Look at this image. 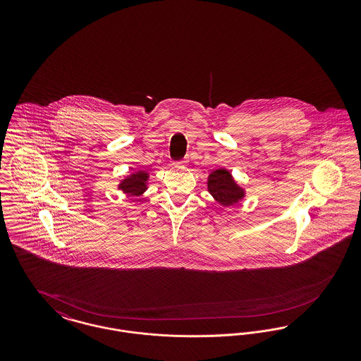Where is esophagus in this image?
Returning <instances> with one entry per match:
<instances>
[{
  "label": "esophagus",
  "instance_id": "obj_1",
  "mask_svg": "<svg viewBox=\"0 0 361 361\" xmlns=\"http://www.w3.org/2000/svg\"><path fill=\"white\" fill-rule=\"evenodd\" d=\"M174 165H176V166H187V161H183V162H176Z\"/></svg>",
  "mask_w": 361,
  "mask_h": 361
}]
</instances>
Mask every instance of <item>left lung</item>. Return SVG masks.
Instances as JSON below:
<instances>
[{
  "instance_id": "1",
  "label": "left lung",
  "mask_w": 361,
  "mask_h": 361,
  "mask_svg": "<svg viewBox=\"0 0 361 361\" xmlns=\"http://www.w3.org/2000/svg\"><path fill=\"white\" fill-rule=\"evenodd\" d=\"M207 188L219 206L231 207L243 200L246 190L235 181L233 174L226 168H218L208 174Z\"/></svg>"
}]
</instances>
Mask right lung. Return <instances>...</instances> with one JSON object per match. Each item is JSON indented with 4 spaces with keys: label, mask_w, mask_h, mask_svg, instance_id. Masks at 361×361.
<instances>
[{
    "label": "right lung",
    "mask_w": 361,
    "mask_h": 361,
    "mask_svg": "<svg viewBox=\"0 0 361 361\" xmlns=\"http://www.w3.org/2000/svg\"><path fill=\"white\" fill-rule=\"evenodd\" d=\"M149 177H150V173L147 171L137 169L131 174L126 176L119 183L118 189H121V192L127 196L139 197L149 188Z\"/></svg>",
    "instance_id": "1"
}]
</instances>
